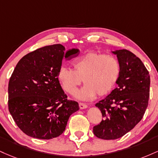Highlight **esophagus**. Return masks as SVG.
<instances>
[{
    "label": "esophagus",
    "instance_id": "34e87169",
    "mask_svg": "<svg viewBox=\"0 0 158 158\" xmlns=\"http://www.w3.org/2000/svg\"><path fill=\"white\" fill-rule=\"evenodd\" d=\"M79 107L81 109H86V108L88 107V106L86 104H84V103H79Z\"/></svg>",
    "mask_w": 158,
    "mask_h": 158
}]
</instances>
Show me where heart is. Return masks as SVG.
I'll return each mask as SVG.
<instances>
[{"label":"heart","instance_id":"1","mask_svg":"<svg viewBox=\"0 0 158 158\" xmlns=\"http://www.w3.org/2000/svg\"><path fill=\"white\" fill-rule=\"evenodd\" d=\"M74 70L62 65L58 70L57 77L65 91L74 94L82 82L84 87L76 94L81 100H88L95 96L107 95L118 81L120 64L114 56L98 51H89L73 63Z\"/></svg>","mask_w":158,"mask_h":158}]
</instances>
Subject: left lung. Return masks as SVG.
Masks as SVG:
<instances>
[{"label":"left lung","instance_id":"obj_1","mask_svg":"<svg viewBox=\"0 0 158 158\" xmlns=\"http://www.w3.org/2000/svg\"><path fill=\"white\" fill-rule=\"evenodd\" d=\"M120 64L118 86L95 104L104 119L93 127L102 139H116L132 130L143 118L148 104L150 76L139 57L122 49L112 51Z\"/></svg>","mask_w":158,"mask_h":158}]
</instances>
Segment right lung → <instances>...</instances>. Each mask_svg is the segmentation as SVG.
<instances>
[{
  "label": "right lung",
  "instance_id": "add662e5",
  "mask_svg": "<svg viewBox=\"0 0 158 158\" xmlns=\"http://www.w3.org/2000/svg\"><path fill=\"white\" fill-rule=\"evenodd\" d=\"M60 44L48 45L19 60L10 79L8 107L18 127L27 135L50 139L61 135L78 103L67 99L57 77L63 58L79 53L65 52Z\"/></svg>",
  "mask_w": 158,
  "mask_h": 158
}]
</instances>
